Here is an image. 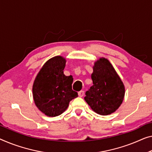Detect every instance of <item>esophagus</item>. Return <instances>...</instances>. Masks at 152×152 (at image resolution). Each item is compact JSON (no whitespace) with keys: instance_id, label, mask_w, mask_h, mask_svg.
Segmentation results:
<instances>
[{"instance_id":"esophagus-1","label":"esophagus","mask_w":152,"mask_h":152,"mask_svg":"<svg viewBox=\"0 0 152 152\" xmlns=\"http://www.w3.org/2000/svg\"><path fill=\"white\" fill-rule=\"evenodd\" d=\"M84 94H85V93H84V91H79L78 93L79 97H83L84 96Z\"/></svg>"}]
</instances>
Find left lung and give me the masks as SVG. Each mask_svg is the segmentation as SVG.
<instances>
[{
    "mask_svg": "<svg viewBox=\"0 0 152 152\" xmlns=\"http://www.w3.org/2000/svg\"><path fill=\"white\" fill-rule=\"evenodd\" d=\"M93 85L85 100L94 112L108 115L118 109L125 96V87L107 58H99L93 66Z\"/></svg>",
    "mask_w": 152,
    "mask_h": 152,
    "instance_id": "obj_1",
    "label": "left lung"
}]
</instances>
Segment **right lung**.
<instances>
[{
  "label": "right lung",
  "mask_w": 152,
  "mask_h": 152,
  "mask_svg": "<svg viewBox=\"0 0 152 152\" xmlns=\"http://www.w3.org/2000/svg\"><path fill=\"white\" fill-rule=\"evenodd\" d=\"M66 60L61 56L50 58L38 72L33 85L35 104L48 117L58 116L69 106V102L78 97L72 89L73 78L63 74Z\"/></svg>",
  "instance_id": "right-lung-1"
}]
</instances>
